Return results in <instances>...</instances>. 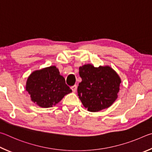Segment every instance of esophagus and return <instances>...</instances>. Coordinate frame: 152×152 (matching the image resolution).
<instances>
[{"instance_id":"obj_1","label":"esophagus","mask_w":152,"mask_h":152,"mask_svg":"<svg viewBox=\"0 0 152 152\" xmlns=\"http://www.w3.org/2000/svg\"><path fill=\"white\" fill-rule=\"evenodd\" d=\"M71 89H72V91H73V92H75L76 90H77V86H76V85H75V86H72L71 87Z\"/></svg>"}]
</instances>
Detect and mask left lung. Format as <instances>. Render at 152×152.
Returning <instances> with one entry per match:
<instances>
[{
	"mask_svg": "<svg viewBox=\"0 0 152 152\" xmlns=\"http://www.w3.org/2000/svg\"><path fill=\"white\" fill-rule=\"evenodd\" d=\"M79 75L82 81L77 87L78 96L89 111H99L115 102L121 80L111 66L95 67L91 64H86L79 67Z\"/></svg>",
	"mask_w": 152,
	"mask_h": 152,
	"instance_id": "obj_1",
	"label": "left lung"
}]
</instances>
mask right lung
Masks as SVG:
<instances>
[{"label": "right lung", "mask_w": 152, "mask_h": 152, "mask_svg": "<svg viewBox=\"0 0 152 152\" xmlns=\"http://www.w3.org/2000/svg\"><path fill=\"white\" fill-rule=\"evenodd\" d=\"M25 89L32 102L42 108L53 107L72 92L54 65L34 71L26 80Z\"/></svg>", "instance_id": "1"}]
</instances>
